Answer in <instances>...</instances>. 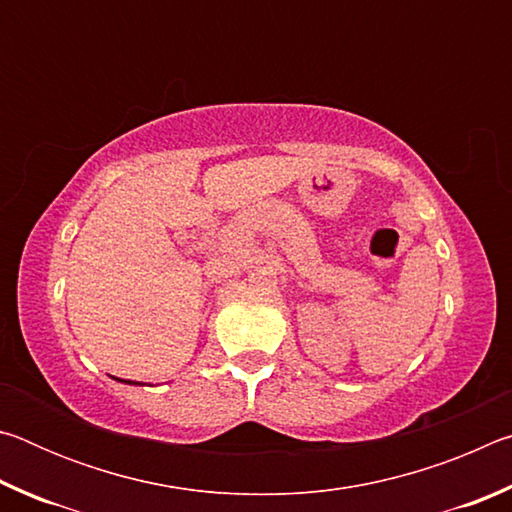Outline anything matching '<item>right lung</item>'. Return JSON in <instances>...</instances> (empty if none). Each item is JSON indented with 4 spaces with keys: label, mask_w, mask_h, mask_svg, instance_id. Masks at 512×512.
Returning <instances> with one entry per match:
<instances>
[{
    "label": "right lung",
    "mask_w": 512,
    "mask_h": 512,
    "mask_svg": "<svg viewBox=\"0 0 512 512\" xmlns=\"http://www.w3.org/2000/svg\"><path fill=\"white\" fill-rule=\"evenodd\" d=\"M128 384H133V381H128Z\"/></svg>",
    "instance_id": "1"
}]
</instances>
